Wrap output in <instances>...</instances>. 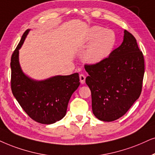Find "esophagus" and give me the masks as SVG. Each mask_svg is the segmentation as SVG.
I'll return each instance as SVG.
<instances>
[{
    "instance_id": "obj_1",
    "label": "esophagus",
    "mask_w": 155,
    "mask_h": 155,
    "mask_svg": "<svg viewBox=\"0 0 155 155\" xmlns=\"http://www.w3.org/2000/svg\"><path fill=\"white\" fill-rule=\"evenodd\" d=\"M79 79H80V82L81 84H84L85 83V79H86V76L84 75V74H80L79 75Z\"/></svg>"
}]
</instances>
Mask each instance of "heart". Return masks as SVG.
<instances>
[{
	"mask_svg": "<svg viewBox=\"0 0 155 155\" xmlns=\"http://www.w3.org/2000/svg\"><path fill=\"white\" fill-rule=\"evenodd\" d=\"M116 33L111 29L95 26L89 29L83 39L84 46H89L84 58L87 63L97 64L107 58L117 45Z\"/></svg>",
	"mask_w": 155,
	"mask_h": 155,
	"instance_id": "obj_1",
	"label": "heart"
}]
</instances>
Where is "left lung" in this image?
<instances>
[{"instance_id": "obj_1", "label": "left lung", "mask_w": 155, "mask_h": 155, "mask_svg": "<svg viewBox=\"0 0 155 155\" xmlns=\"http://www.w3.org/2000/svg\"><path fill=\"white\" fill-rule=\"evenodd\" d=\"M124 40L101 63L84 66L91 92L92 111L99 120L112 121L124 115L140 97L144 61L136 38L124 30Z\"/></svg>"}]
</instances>
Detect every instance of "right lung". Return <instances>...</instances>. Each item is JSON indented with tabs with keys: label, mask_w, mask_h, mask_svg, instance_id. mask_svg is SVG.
Wrapping results in <instances>:
<instances>
[{
	"label": "right lung",
	"mask_w": 155,
	"mask_h": 155,
	"mask_svg": "<svg viewBox=\"0 0 155 155\" xmlns=\"http://www.w3.org/2000/svg\"><path fill=\"white\" fill-rule=\"evenodd\" d=\"M30 31L23 34L11 60V90L25 113L37 122L54 124L66 115L72 94L79 87V74L55 76L36 81L23 73L19 64V49Z\"/></svg>",
	"instance_id": "obj_1"
}]
</instances>
